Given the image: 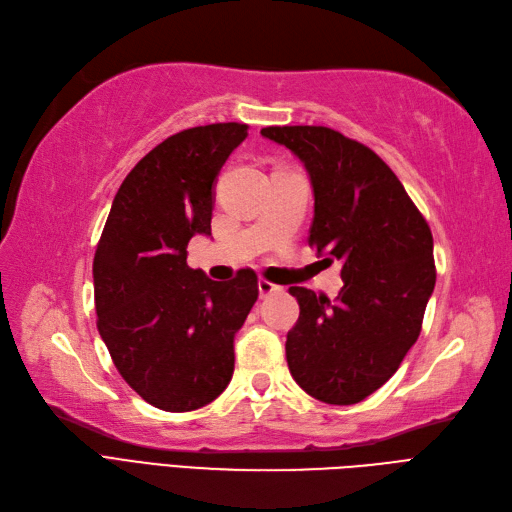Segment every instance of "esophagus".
<instances>
[{
	"mask_svg": "<svg viewBox=\"0 0 512 512\" xmlns=\"http://www.w3.org/2000/svg\"><path fill=\"white\" fill-rule=\"evenodd\" d=\"M257 289H259V298H268V295H272V293L283 291V287L272 285V283H268V280H263V278L257 283Z\"/></svg>",
	"mask_w": 512,
	"mask_h": 512,
	"instance_id": "esophagus-1",
	"label": "esophagus"
}]
</instances>
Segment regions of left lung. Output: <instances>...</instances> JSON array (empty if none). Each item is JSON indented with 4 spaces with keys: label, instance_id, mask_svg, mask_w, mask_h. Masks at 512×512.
<instances>
[{
    "label": "left lung",
    "instance_id": "8db88e82",
    "mask_svg": "<svg viewBox=\"0 0 512 512\" xmlns=\"http://www.w3.org/2000/svg\"><path fill=\"white\" fill-rule=\"evenodd\" d=\"M261 136L302 161L315 197L308 242L342 263L336 300L289 287L300 304L285 344L289 372L312 398L357 404L419 338L436 285L430 225L387 163L340 131L287 125Z\"/></svg>",
    "mask_w": 512,
    "mask_h": 512
}]
</instances>
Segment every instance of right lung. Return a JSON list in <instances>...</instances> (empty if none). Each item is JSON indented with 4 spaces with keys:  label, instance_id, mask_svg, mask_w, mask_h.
<instances>
[{
    "label": "right lung",
    "instance_id": "right-lung-1",
    "mask_svg": "<svg viewBox=\"0 0 512 512\" xmlns=\"http://www.w3.org/2000/svg\"><path fill=\"white\" fill-rule=\"evenodd\" d=\"M249 127L214 123L155 146L112 200L93 259L97 329L142 400L168 412L210 404L234 374V338L255 300L251 270L219 283L187 266L210 236L214 187Z\"/></svg>",
    "mask_w": 512,
    "mask_h": 512
}]
</instances>
